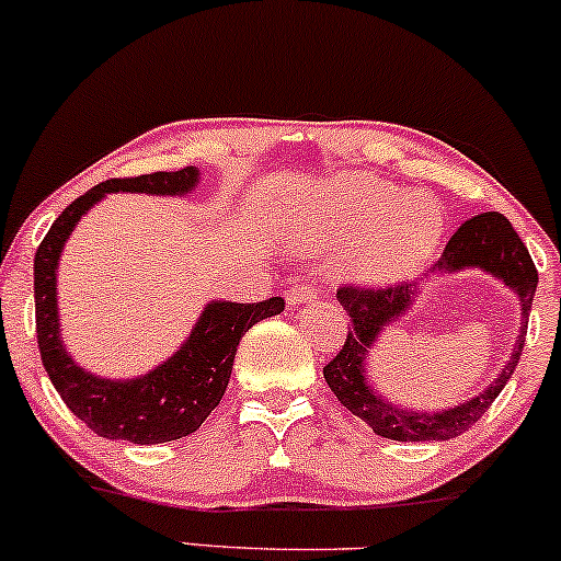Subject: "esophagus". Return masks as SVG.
Wrapping results in <instances>:
<instances>
[{"label":"esophagus","mask_w":561,"mask_h":561,"mask_svg":"<svg viewBox=\"0 0 561 561\" xmlns=\"http://www.w3.org/2000/svg\"><path fill=\"white\" fill-rule=\"evenodd\" d=\"M318 293V285H313V282H302V285H293L287 289V302L289 305H300V302H308V300H316Z\"/></svg>","instance_id":"esophagus-1"}]
</instances>
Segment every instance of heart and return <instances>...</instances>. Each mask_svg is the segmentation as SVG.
Here are the masks:
<instances>
[{
    "instance_id": "b5f03b06",
    "label": "heart",
    "mask_w": 561,
    "mask_h": 561,
    "mask_svg": "<svg viewBox=\"0 0 561 561\" xmlns=\"http://www.w3.org/2000/svg\"><path fill=\"white\" fill-rule=\"evenodd\" d=\"M295 232L318 245H346V274L363 282L403 279L420 272L443 236L439 207L424 194H403L375 175H344L310 202Z\"/></svg>"
}]
</instances>
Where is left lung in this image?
Masks as SVG:
<instances>
[{
	"instance_id": "left-lung-1",
	"label": "left lung",
	"mask_w": 561,
	"mask_h": 561,
	"mask_svg": "<svg viewBox=\"0 0 561 561\" xmlns=\"http://www.w3.org/2000/svg\"><path fill=\"white\" fill-rule=\"evenodd\" d=\"M463 266H479L484 272L500 276L510 285L523 302V325L513 359L502 367L500 378L492 380L486 391L477 399L466 401L463 407L427 414V411H403L386 403L380 396L365 382V354L370 350L382 325L393 321L396 316L407 313L416 285L411 282H396V285L375 287V285H342L336 289L339 302L344 305L350 316V331L346 342L336 357L323 367V378L329 388L354 416L367 422L375 435L399 439V443H424V439H450L463 435L471 424H477L484 411L497 399L510 375L515 373L517 359L523 354L528 331V313L534 305V293L538 285V272L534 259H530L526 243L502 217L500 211H484L466 219L456 230V236L445 245L443 259L435 261L432 272H456Z\"/></svg>"
}]
</instances>
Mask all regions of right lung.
Returning <instances> with one entry per match:
<instances>
[{
  "instance_id": "obj_1",
  "label": "right lung",
  "mask_w": 561,
  "mask_h": 561,
  "mask_svg": "<svg viewBox=\"0 0 561 561\" xmlns=\"http://www.w3.org/2000/svg\"><path fill=\"white\" fill-rule=\"evenodd\" d=\"M196 175L198 170L188 165L98 183L54 219L35 251V333H38L41 359L61 401L101 437L154 445L196 432L211 409L222 401L243 333L253 323L285 310L282 297H268L261 302H211L181 352L137 380L113 382L95 378L77 367L64 352L59 313H56V261L64 240L75 230L80 217L111 191L188 194L196 186Z\"/></svg>"
}]
</instances>
